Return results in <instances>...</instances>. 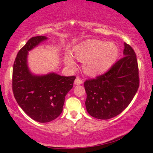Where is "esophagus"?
<instances>
[{
	"mask_svg": "<svg viewBox=\"0 0 153 153\" xmlns=\"http://www.w3.org/2000/svg\"><path fill=\"white\" fill-rule=\"evenodd\" d=\"M74 83L75 84V85H80V84L82 83V80L80 78L77 77L76 79H75V80Z\"/></svg>",
	"mask_w": 153,
	"mask_h": 153,
	"instance_id": "1",
	"label": "esophagus"
}]
</instances>
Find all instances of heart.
I'll return each mask as SVG.
<instances>
[{
  "label": "heart",
  "instance_id": "b5f03b06",
  "mask_svg": "<svg viewBox=\"0 0 153 153\" xmlns=\"http://www.w3.org/2000/svg\"><path fill=\"white\" fill-rule=\"evenodd\" d=\"M118 47L114 42L97 39L89 40L75 49L74 57L84 62L83 71L89 75H97L106 71L118 56ZM66 65L73 68L75 62L70 55L65 57Z\"/></svg>",
  "mask_w": 153,
  "mask_h": 153
}]
</instances>
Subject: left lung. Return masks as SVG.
Returning a JSON list of instances; mask_svg holds the SVG:
<instances>
[{"instance_id": "8db88e82", "label": "left lung", "mask_w": 153, "mask_h": 153, "mask_svg": "<svg viewBox=\"0 0 153 153\" xmlns=\"http://www.w3.org/2000/svg\"><path fill=\"white\" fill-rule=\"evenodd\" d=\"M124 55L104 74L84 82L85 107L91 117L108 119L131 103L140 85L137 59L134 50L124 42Z\"/></svg>"}]
</instances>
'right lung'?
I'll return each mask as SVG.
<instances>
[{
	"mask_svg": "<svg viewBox=\"0 0 153 153\" xmlns=\"http://www.w3.org/2000/svg\"><path fill=\"white\" fill-rule=\"evenodd\" d=\"M47 39L38 36L28 40L19 51L13 68L12 90L13 96L23 111L38 122L54 120L62 111L65 97L73 86L75 76H61L56 73L34 75L27 66L29 50Z\"/></svg>",
	"mask_w": 153,
	"mask_h": 153,
	"instance_id": "1",
	"label": "right lung"
}]
</instances>
